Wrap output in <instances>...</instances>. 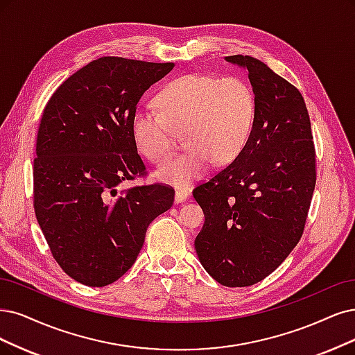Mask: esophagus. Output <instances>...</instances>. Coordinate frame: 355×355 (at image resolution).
<instances>
[{"label": "esophagus", "instance_id": "1", "mask_svg": "<svg viewBox=\"0 0 355 355\" xmlns=\"http://www.w3.org/2000/svg\"><path fill=\"white\" fill-rule=\"evenodd\" d=\"M189 199V191L184 189H177L175 190V203H181Z\"/></svg>", "mask_w": 355, "mask_h": 355}]
</instances>
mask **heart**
<instances>
[{
    "instance_id": "1",
    "label": "heart",
    "mask_w": 355,
    "mask_h": 355,
    "mask_svg": "<svg viewBox=\"0 0 355 355\" xmlns=\"http://www.w3.org/2000/svg\"><path fill=\"white\" fill-rule=\"evenodd\" d=\"M161 112L137 107L131 115V136L139 152L155 165L174 153V130H184L189 150L173 164L156 171L159 181L177 187L190 186L209 166L228 164L250 139L256 95L240 77L190 73L166 83L156 96Z\"/></svg>"
}]
</instances>
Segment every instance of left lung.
<instances>
[{
  "instance_id": "1",
  "label": "left lung",
  "mask_w": 355,
  "mask_h": 355,
  "mask_svg": "<svg viewBox=\"0 0 355 355\" xmlns=\"http://www.w3.org/2000/svg\"><path fill=\"white\" fill-rule=\"evenodd\" d=\"M225 60L247 70L256 116L241 153L193 190L205 214L194 247L215 281L248 286L277 269L303 235L316 186V153L298 89L260 60Z\"/></svg>"
}]
</instances>
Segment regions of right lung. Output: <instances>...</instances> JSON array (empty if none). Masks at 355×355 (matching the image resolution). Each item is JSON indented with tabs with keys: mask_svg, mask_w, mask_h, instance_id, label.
Instances as JSON below:
<instances>
[{
	"mask_svg": "<svg viewBox=\"0 0 355 355\" xmlns=\"http://www.w3.org/2000/svg\"><path fill=\"white\" fill-rule=\"evenodd\" d=\"M174 62L102 57L70 76L44 110L33 161V206L61 269L87 286L115 282L133 266L150 222L174 203V189L131 187L146 168L131 115Z\"/></svg>",
	"mask_w": 355,
	"mask_h": 355,
	"instance_id": "add662e5",
	"label": "right lung"
}]
</instances>
